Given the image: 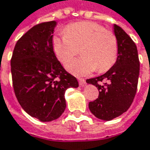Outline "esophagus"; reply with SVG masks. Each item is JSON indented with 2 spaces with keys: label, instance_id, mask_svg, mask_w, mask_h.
Wrapping results in <instances>:
<instances>
[{
  "label": "esophagus",
  "instance_id": "34e87169",
  "mask_svg": "<svg viewBox=\"0 0 150 150\" xmlns=\"http://www.w3.org/2000/svg\"><path fill=\"white\" fill-rule=\"evenodd\" d=\"M78 82H79V85L83 87L86 85V81L84 80L83 78H78Z\"/></svg>",
  "mask_w": 150,
  "mask_h": 150
}]
</instances>
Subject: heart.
I'll return each instance as SVG.
<instances>
[{
	"mask_svg": "<svg viewBox=\"0 0 150 150\" xmlns=\"http://www.w3.org/2000/svg\"><path fill=\"white\" fill-rule=\"evenodd\" d=\"M52 47L62 63L68 62L80 48L82 57L66 65L67 69L77 76L88 75L96 69L106 72L113 66L118 53V39L114 32L91 21L68 25L65 34L53 37Z\"/></svg>",
	"mask_w": 150,
	"mask_h": 150,
	"instance_id": "1",
	"label": "heart"
}]
</instances>
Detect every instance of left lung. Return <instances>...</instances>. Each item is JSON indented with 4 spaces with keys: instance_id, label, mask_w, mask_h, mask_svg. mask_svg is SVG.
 Listing matches in <instances>:
<instances>
[{
    "instance_id": "obj_1",
    "label": "left lung",
    "mask_w": 150,
    "mask_h": 150,
    "mask_svg": "<svg viewBox=\"0 0 150 150\" xmlns=\"http://www.w3.org/2000/svg\"><path fill=\"white\" fill-rule=\"evenodd\" d=\"M118 39V53L114 65L99 77L87 79L99 91L96 100L88 104L91 112L109 121L126 112L135 97L139 75V60L135 43L118 25H113Z\"/></svg>"
}]
</instances>
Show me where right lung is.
<instances>
[{
	"instance_id": "right-lung-1",
	"label": "right lung",
	"mask_w": 150,
	"mask_h": 150,
	"mask_svg": "<svg viewBox=\"0 0 150 150\" xmlns=\"http://www.w3.org/2000/svg\"><path fill=\"white\" fill-rule=\"evenodd\" d=\"M57 22H42L17 41L11 59L15 95L29 115L42 122L58 118L66 108L64 93L78 88L77 78L62 66L52 47Z\"/></svg>"
}]
</instances>
